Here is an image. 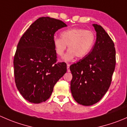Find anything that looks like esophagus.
Instances as JSON below:
<instances>
[{"label":"esophagus","mask_w":127,"mask_h":127,"mask_svg":"<svg viewBox=\"0 0 127 127\" xmlns=\"http://www.w3.org/2000/svg\"><path fill=\"white\" fill-rule=\"evenodd\" d=\"M69 66H70L69 64H67V72H69V71H70Z\"/></svg>","instance_id":"34e87169"}]
</instances>
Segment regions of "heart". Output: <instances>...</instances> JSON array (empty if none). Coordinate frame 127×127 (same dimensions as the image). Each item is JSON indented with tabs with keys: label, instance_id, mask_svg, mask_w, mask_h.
<instances>
[{
	"label": "heart",
	"instance_id": "obj_1",
	"mask_svg": "<svg viewBox=\"0 0 127 127\" xmlns=\"http://www.w3.org/2000/svg\"><path fill=\"white\" fill-rule=\"evenodd\" d=\"M60 36L61 38H53V46L56 54L61 56L68 45L69 50L64 57L66 60H71L75 56L77 58L86 56L92 50L95 40L94 32L84 28L67 29L61 32Z\"/></svg>",
	"mask_w": 127,
	"mask_h": 127
}]
</instances>
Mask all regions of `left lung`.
Here are the masks:
<instances>
[{
  "label": "left lung",
  "mask_w": 127,
  "mask_h": 127,
  "mask_svg": "<svg viewBox=\"0 0 127 127\" xmlns=\"http://www.w3.org/2000/svg\"><path fill=\"white\" fill-rule=\"evenodd\" d=\"M96 41L92 51L70 66L71 90L74 100L84 106L98 103L111 85L116 67L114 43L104 29L93 24Z\"/></svg>",
  "instance_id": "left-lung-1"
}]
</instances>
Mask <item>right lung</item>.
I'll return each mask as SVG.
<instances>
[{"mask_svg": "<svg viewBox=\"0 0 127 127\" xmlns=\"http://www.w3.org/2000/svg\"><path fill=\"white\" fill-rule=\"evenodd\" d=\"M67 26L60 20L41 17L24 33L14 56L16 87L24 99L32 103L47 101L55 85L67 71L64 62H57L53 43L55 33Z\"/></svg>", "mask_w": 127, "mask_h": 127, "instance_id": "obj_1", "label": "right lung"}]
</instances>
